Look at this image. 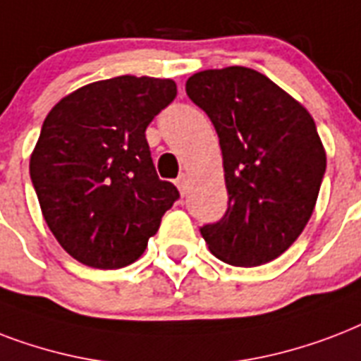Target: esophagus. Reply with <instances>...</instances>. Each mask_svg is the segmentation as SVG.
I'll list each match as a JSON object with an SVG mask.
<instances>
[{
    "label": "esophagus",
    "mask_w": 361,
    "mask_h": 361,
    "mask_svg": "<svg viewBox=\"0 0 361 361\" xmlns=\"http://www.w3.org/2000/svg\"><path fill=\"white\" fill-rule=\"evenodd\" d=\"M175 184H177V188L180 190V194H184V192L188 190V175H186V173H180Z\"/></svg>",
    "instance_id": "esophagus-1"
}]
</instances>
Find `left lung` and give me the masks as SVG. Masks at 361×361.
Here are the masks:
<instances>
[{"label": "left lung", "mask_w": 361, "mask_h": 361, "mask_svg": "<svg viewBox=\"0 0 361 361\" xmlns=\"http://www.w3.org/2000/svg\"><path fill=\"white\" fill-rule=\"evenodd\" d=\"M186 94L219 133L228 211L201 228L214 256L237 267L279 258L305 230L326 171L311 113L248 67L207 69Z\"/></svg>", "instance_id": "1"}]
</instances>
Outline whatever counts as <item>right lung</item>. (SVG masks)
<instances>
[{"label": "right lung", "mask_w": 361, "mask_h": 361, "mask_svg": "<svg viewBox=\"0 0 361 361\" xmlns=\"http://www.w3.org/2000/svg\"><path fill=\"white\" fill-rule=\"evenodd\" d=\"M175 96V80L122 75L67 94L47 114L30 175L47 226L80 264H133L178 197L158 178L145 137Z\"/></svg>", "instance_id": "obj_1"}]
</instances>
